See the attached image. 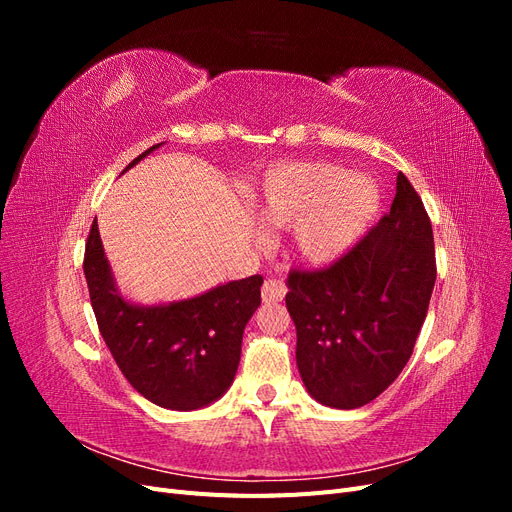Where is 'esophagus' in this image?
Segmentation results:
<instances>
[{"label":"esophagus","mask_w":512,"mask_h":512,"mask_svg":"<svg viewBox=\"0 0 512 512\" xmlns=\"http://www.w3.org/2000/svg\"><path fill=\"white\" fill-rule=\"evenodd\" d=\"M286 284L280 277H267L265 284H262V301L265 303H275L282 301L286 297Z\"/></svg>","instance_id":"34e87169"}]
</instances>
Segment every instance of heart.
<instances>
[{
  "mask_svg": "<svg viewBox=\"0 0 512 512\" xmlns=\"http://www.w3.org/2000/svg\"><path fill=\"white\" fill-rule=\"evenodd\" d=\"M258 211L273 226H294L292 241L305 260L331 262L348 252L376 220L378 183L329 162H284L260 181Z\"/></svg>",
  "mask_w": 512,
  "mask_h": 512,
  "instance_id": "b5f03b06",
  "label": "heart"
}]
</instances>
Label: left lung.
I'll use <instances>...</instances> for the list:
<instances>
[{"label": "left lung", "instance_id": "left-lung-1", "mask_svg": "<svg viewBox=\"0 0 512 512\" xmlns=\"http://www.w3.org/2000/svg\"><path fill=\"white\" fill-rule=\"evenodd\" d=\"M436 284L433 230L421 196L397 175L391 211L333 265L288 273L307 393L352 410L395 382L412 356Z\"/></svg>", "mask_w": 512, "mask_h": 512}]
</instances>
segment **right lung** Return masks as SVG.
Segmentation results:
<instances>
[{
  "label": "right lung",
  "instance_id": "obj_1",
  "mask_svg": "<svg viewBox=\"0 0 512 512\" xmlns=\"http://www.w3.org/2000/svg\"><path fill=\"white\" fill-rule=\"evenodd\" d=\"M158 147L141 153L128 168ZM83 271L108 350L121 374L151 404L188 412L213 404L230 389L241 361L243 329L260 305V275L194 299L134 305L115 286L96 220L85 243Z\"/></svg>",
  "mask_w": 512,
  "mask_h": 512
}]
</instances>
